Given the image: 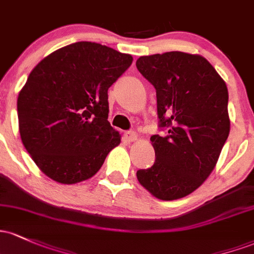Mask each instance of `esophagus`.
<instances>
[{
  "mask_svg": "<svg viewBox=\"0 0 254 254\" xmlns=\"http://www.w3.org/2000/svg\"><path fill=\"white\" fill-rule=\"evenodd\" d=\"M124 140L127 142H132L137 140V133L133 131H125L124 132Z\"/></svg>",
  "mask_w": 254,
  "mask_h": 254,
  "instance_id": "34e87169",
  "label": "esophagus"
}]
</instances>
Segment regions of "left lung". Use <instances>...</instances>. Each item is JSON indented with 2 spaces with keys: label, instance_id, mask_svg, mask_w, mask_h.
<instances>
[{
  "label": "left lung",
  "instance_id": "8db88e82",
  "mask_svg": "<svg viewBox=\"0 0 254 254\" xmlns=\"http://www.w3.org/2000/svg\"><path fill=\"white\" fill-rule=\"evenodd\" d=\"M136 67L155 88L159 127L168 130L150 137L155 161L136 176L158 199H181L210 176L229 136L227 85L196 54L147 55Z\"/></svg>",
  "mask_w": 254,
  "mask_h": 254
}]
</instances>
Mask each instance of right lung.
<instances>
[{
    "instance_id": "right-lung-1",
    "label": "right lung",
    "mask_w": 254,
    "mask_h": 254,
    "mask_svg": "<svg viewBox=\"0 0 254 254\" xmlns=\"http://www.w3.org/2000/svg\"><path fill=\"white\" fill-rule=\"evenodd\" d=\"M132 57L94 42H76L32 69L18 96L24 147L44 175L63 185L93 177L121 143L108 119V88Z\"/></svg>"
}]
</instances>
